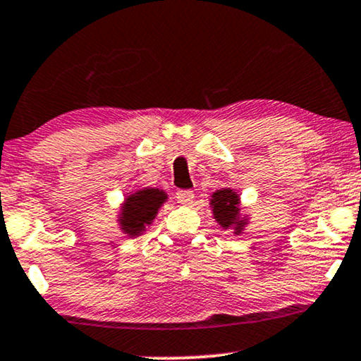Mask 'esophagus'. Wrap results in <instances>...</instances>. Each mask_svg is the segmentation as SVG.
Returning a JSON list of instances; mask_svg holds the SVG:
<instances>
[{
  "label": "esophagus",
  "instance_id": "obj_1",
  "mask_svg": "<svg viewBox=\"0 0 361 361\" xmlns=\"http://www.w3.org/2000/svg\"><path fill=\"white\" fill-rule=\"evenodd\" d=\"M193 198H195V193L191 190H178L176 191L178 203L191 204V203H193Z\"/></svg>",
  "mask_w": 361,
  "mask_h": 361
}]
</instances>
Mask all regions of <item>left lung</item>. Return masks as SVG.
<instances>
[{
  "label": "left lung",
  "instance_id": "8db88e82",
  "mask_svg": "<svg viewBox=\"0 0 361 361\" xmlns=\"http://www.w3.org/2000/svg\"><path fill=\"white\" fill-rule=\"evenodd\" d=\"M213 213L221 226H230L238 214V196L233 190H216L212 200ZM240 231V228H238Z\"/></svg>",
  "mask_w": 361,
  "mask_h": 361
}]
</instances>
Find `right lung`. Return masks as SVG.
Here are the masks:
<instances>
[{"instance_id": "right-lung-1", "label": "right lung", "mask_w": 361, "mask_h": 361, "mask_svg": "<svg viewBox=\"0 0 361 361\" xmlns=\"http://www.w3.org/2000/svg\"><path fill=\"white\" fill-rule=\"evenodd\" d=\"M165 193L159 190H143L131 195L123 209L121 223L128 235H140L145 225H149L157 214L159 204L165 202Z\"/></svg>"}]
</instances>
